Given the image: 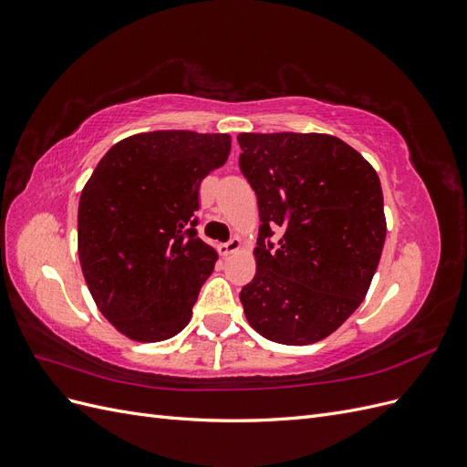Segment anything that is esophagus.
<instances>
[{"instance_id":"esophagus-1","label":"esophagus","mask_w":467,"mask_h":467,"mask_svg":"<svg viewBox=\"0 0 467 467\" xmlns=\"http://www.w3.org/2000/svg\"><path fill=\"white\" fill-rule=\"evenodd\" d=\"M239 249H242V242H239V237H232L230 242L218 245V253H220L222 257H228V255H232V253H235Z\"/></svg>"}]
</instances>
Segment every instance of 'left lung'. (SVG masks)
<instances>
[{
  "instance_id": "left-lung-1",
  "label": "left lung",
  "mask_w": 467,
  "mask_h": 467,
  "mask_svg": "<svg viewBox=\"0 0 467 467\" xmlns=\"http://www.w3.org/2000/svg\"><path fill=\"white\" fill-rule=\"evenodd\" d=\"M237 142L261 214L257 273L239 292L245 317L268 341L317 343L360 306L378 268L386 242L378 173L329 134H239Z\"/></svg>"
}]
</instances>
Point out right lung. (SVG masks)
Instances as JSON below:
<instances>
[{
	"label": "right lung",
	"mask_w": 467,
	"mask_h": 467,
	"mask_svg": "<svg viewBox=\"0 0 467 467\" xmlns=\"http://www.w3.org/2000/svg\"><path fill=\"white\" fill-rule=\"evenodd\" d=\"M228 153V134H136L112 146L83 187L81 271L122 335L155 343L185 329L218 259L196 232L201 182Z\"/></svg>",
	"instance_id": "right-lung-1"
}]
</instances>
